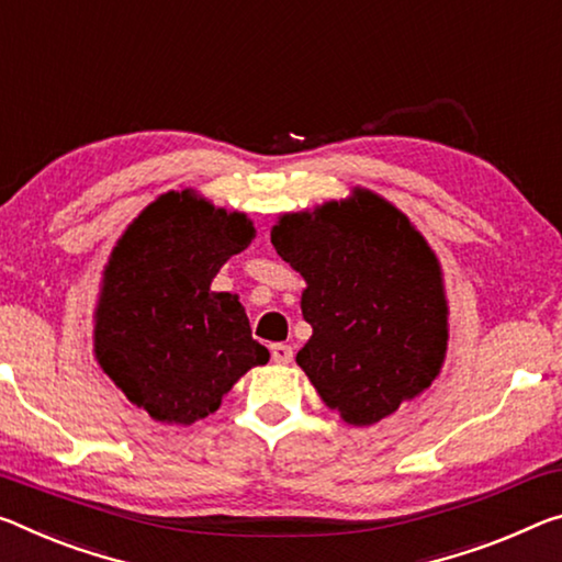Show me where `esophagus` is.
I'll use <instances>...</instances> for the list:
<instances>
[{"instance_id": "1", "label": "esophagus", "mask_w": 562, "mask_h": 562, "mask_svg": "<svg viewBox=\"0 0 562 562\" xmlns=\"http://www.w3.org/2000/svg\"><path fill=\"white\" fill-rule=\"evenodd\" d=\"M272 360L280 362V364L292 362V347L290 345H282V342L272 345Z\"/></svg>"}]
</instances>
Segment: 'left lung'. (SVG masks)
Instances as JSON below:
<instances>
[{
  "label": "left lung",
  "mask_w": 562,
  "mask_h": 562,
  "mask_svg": "<svg viewBox=\"0 0 562 562\" xmlns=\"http://www.w3.org/2000/svg\"><path fill=\"white\" fill-rule=\"evenodd\" d=\"M270 239L307 282L300 305L313 337L297 364L329 409L372 425L432 385L448 350L442 270L395 204L355 187L280 215Z\"/></svg>",
  "instance_id": "left-lung-1"
}]
</instances>
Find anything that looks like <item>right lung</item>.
<instances>
[{
  "mask_svg": "<svg viewBox=\"0 0 562 562\" xmlns=\"http://www.w3.org/2000/svg\"><path fill=\"white\" fill-rule=\"evenodd\" d=\"M252 239L245 212L182 190L159 194L114 245L94 310V358L153 420H202L270 360L237 295L210 288Z\"/></svg>",
  "mask_w": 562,
  "mask_h": 562,
  "instance_id": "right-lung-1",
  "label": "right lung"
}]
</instances>
